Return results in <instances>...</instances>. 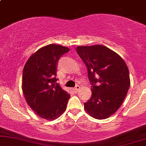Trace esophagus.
I'll return each instance as SVG.
<instances>
[{
  "label": "esophagus",
  "mask_w": 146,
  "mask_h": 146,
  "mask_svg": "<svg viewBox=\"0 0 146 146\" xmlns=\"http://www.w3.org/2000/svg\"><path fill=\"white\" fill-rule=\"evenodd\" d=\"M80 86H79V85H77V86H75L74 88H73V90H74L75 93H78V90H80Z\"/></svg>",
  "instance_id": "34e87169"
}]
</instances>
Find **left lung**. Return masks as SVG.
Instances as JSON below:
<instances>
[{
  "label": "left lung",
  "mask_w": 146,
  "mask_h": 146,
  "mask_svg": "<svg viewBox=\"0 0 146 146\" xmlns=\"http://www.w3.org/2000/svg\"><path fill=\"white\" fill-rule=\"evenodd\" d=\"M76 51L88 71L91 98L84 108L90 116L104 119L116 113L130 85L128 68L119 55L103 45L79 46Z\"/></svg>",
  "instance_id": "obj_1"
}]
</instances>
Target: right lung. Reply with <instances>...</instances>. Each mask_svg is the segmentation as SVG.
<instances>
[{
    "mask_svg": "<svg viewBox=\"0 0 146 146\" xmlns=\"http://www.w3.org/2000/svg\"><path fill=\"white\" fill-rule=\"evenodd\" d=\"M69 48L48 44L35 52L25 64L22 89L27 103L40 117L54 120L66 109L70 95L56 83L57 63Z\"/></svg>",
    "mask_w": 146,
    "mask_h": 146,
    "instance_id": "obj_1",
    "label": "right lung"
}]
</instances>
